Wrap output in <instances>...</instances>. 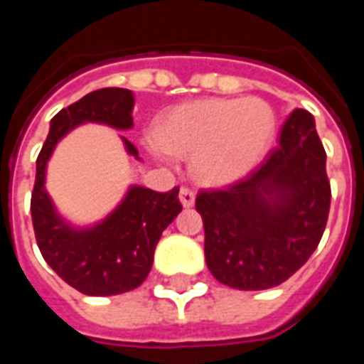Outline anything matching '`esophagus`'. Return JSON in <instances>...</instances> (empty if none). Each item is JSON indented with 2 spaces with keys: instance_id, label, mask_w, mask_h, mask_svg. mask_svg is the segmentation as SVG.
Here are the masks:
<instances>
[{
  "instance_id": "34e87169",
  "label": "esophagus",
  "mask_w": 364,
  "mask_h": 364,
  "mask_svg": "<svg viewBox=\"0 0 364 364\" xmlns=\"http://www.w3.org/2000/svg\"><path fill=\"white\" fill-rule=\"evenodd\" d=\"M179 200H181V205L185 208L193 206L195 205V191L189 189V187H181V191H179Z\"/></svg>"
}]
</instances>
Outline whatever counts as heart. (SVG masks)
<instances>
[{"mask_svg": "<svg viewBox=\"0 0 364 364\" xmlns=\"http://www.w3.org/2000/svg\"><path fill=\"white\" fill-rule=\"evenodd\" d=\"M273 134L274 112L261 99H198L167 114L158 142L173 156H195L203 183L226 185L259 164Z\"/></svg>", "mask_w": 364, "mask_h": 364, "instance_id": "obj_1", "label": "heart"}]
</instances>
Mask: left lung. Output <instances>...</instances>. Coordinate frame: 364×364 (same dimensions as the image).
Wrapping results in <instances>:
<instances>
[{"mask_svg": "<svg viewBox=\"0 0 364 364\" xmlns=\"http://www.w3.org/2000/svg\"><path fill=\"white\" fill-rule=\"evenodd\" d=\"M326 150L314 117L294 109L279 146L226 189L200 191L206 265L216 281L240 290L284 282L318 247L329 214Z\"/></svg>", "mask_w": 364, "mask_h": 364, "instance_id": "1", "label": "left lung"}]
</instances>
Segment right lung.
Instances as JSON below:
<instances>
[{
  "label": "right lung",
  "instance_id": "add662e5",
  "mask_svg": "<svg viewBox=\"0 0 364 364\" xmlns=\"http://www.w3.org/2000/svg\"><path fill=\"white\" fill-rule=\"evenodd\" d=\"M134 95L130 90L105 87L82 97L50 120V132L36 158L31 214L38 250L62 281L90 296H112L140 287L150 273L161 232L181 213L179 187L167 193L130 187L114 210L91 228H72L56 213L44 187L46 164L54 146L77 124L103 122L119 130L132 128ZM130 156L132 142L122 138Z\"/></svg>",
  "mask_w": 364,
  "mask_h": 364
}]
</instances>
